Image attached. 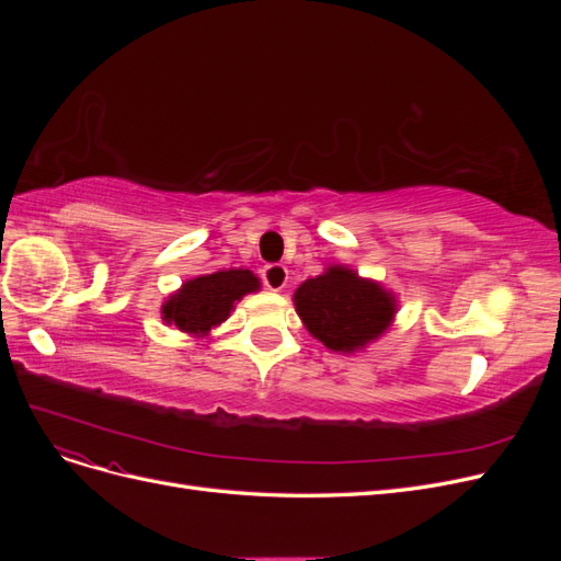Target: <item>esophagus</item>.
<instances>
[{
	"mask_svg": "<svg viewBox=\"0 0 561 561\" xmlns=\"http://www.w3.org/2000/svg\"><path fill=\"white\" fill-rule=\"evenodd\" d=\"M262 283L268 287V290H283L287 283V268L283 264H266L262 268Z\"/></svg>",
	"mask_w": 561,
	"mask_h": 561,
	"instance_id": "obj_1",
	"label": "esophagus"
}]
</instances>
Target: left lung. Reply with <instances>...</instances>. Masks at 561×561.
Here are the masks:
<instances>
[{
  "mask_svg": "<svg viewBox=\"0 0 561 561\" xmlns=\"http://www.w3.org/2000/svg\"><path fill=\"white\" fill-rule=\"evenodd\" d=\"M295 307L316 339L344 353L377 339L396 313L393 297L344 266L304 280L295 293Z\"/></svg>",
  "mask_w": 561,
  "mask_h": 561,
  "instance_id": "left-lung-1",
  "label": "left lung"
}]
</instances>
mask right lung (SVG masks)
<instances>
[{
    "mask_svg": "<svg viewBox=\"0 0 561 561\" xmlns=\"http://www.w3.org/2000/svg\"><path fill=\"white\" fill-rule=\"evenodd\" d=\"M257 287V276L248 268L217 271V274L194 278L165 301L163 320L175 322L182 332L203 334L229 316L233 301Z\"/></svg>",
    "mask_w": 561,
    "mask_h": 561,
    "instance_id": "1",
    "label": "right lung"
}]
</instances>
